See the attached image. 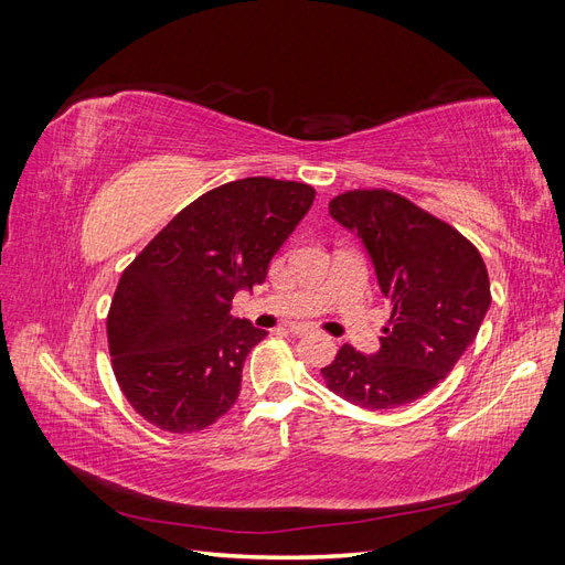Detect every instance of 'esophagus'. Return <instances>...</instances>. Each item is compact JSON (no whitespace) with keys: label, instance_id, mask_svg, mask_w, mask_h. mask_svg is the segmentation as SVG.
Segmentation results:
<instances>
[{"label":"esophagus","instance_id":"esophagus-1","mask_svg":"<svg viewBox=\"0 0 565 565\" xmlns=\"http://www.w3.org/2000/svg\"><path fill=\"white\" fill-rule=\"evenodd\" d=\"M289 332L301 337V334H309V328H306V324H301V322H295V324H289Z\"/></svg>","mask_w":565,"mask_h":565}]
</instances>
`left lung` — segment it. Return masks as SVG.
<instances>
[{
    "instance_id": "1",
    "label": "left lung",
    "mask_w": 565,
    "mask_h": 565,
    "mask_svg": "<svg viewBox=\"0 0 565 565\" xmlns=\"http://www.w3.org/2000/svg\"><path fill=\"white\" fill-rule=\"evenodd\" d=\"M330 214L365 243L391 318L377 353L344 344L322 380L367 409L413 403L448 377L481 328L492 299L483 256L457 228L386 188L341 193Z\"/></svg>"
}]
</instances>
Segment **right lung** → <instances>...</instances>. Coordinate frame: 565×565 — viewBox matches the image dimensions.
<instances>
[{"label": "right lung", "mask_w": 565, "mask_h": 565, "mask_svg": "<svg viewBox=\"0 0 565 565\" xmlns=\"http://www.w3.org/2000/svg\"><path fill=\"white\" fill-rule=\"evenodd\" d=\"M313 198V185L299 181L224 183L183 207L122 270L108 351L119 388L146 422L193 434L233 407L245 358L266 337L231 316L233 297L266 280Z\"/></svg>", "instance_id": "1"}]
</instances>
